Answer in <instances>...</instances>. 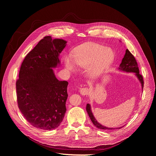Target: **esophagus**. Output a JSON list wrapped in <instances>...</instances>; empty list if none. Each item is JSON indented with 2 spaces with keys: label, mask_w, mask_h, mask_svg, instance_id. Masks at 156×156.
<instances>
[{
  "label": "esophagus",
  "mask_w": 156,
  "mask_h": 156,
  "mask_svg": "<svg viewBox=\"0 0 156 156\" xmlns=\"http://www.w3.org/2000/svg\"><path fill=\"white\" fill-rule=\"evenodd\" d=\"M88 89L87 88H82L80 89V93H81L82 95L85 96L88 94Z\"/></svg>",
  "instance_id": "obj_1"
}]
</instances>
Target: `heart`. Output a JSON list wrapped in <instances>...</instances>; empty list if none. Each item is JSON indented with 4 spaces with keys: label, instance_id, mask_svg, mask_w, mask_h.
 <instances>
[{
    "label": "heart",
    "instance_id": "b5f03b06",
    "mask_svg": "<svg viewBox=\"0 0 156 156\" xmlns=\"http://www.w3.org/2000/svg\"><path fill=\"white\" fill-rule=\"evenodd\" d=\"M73 57L75 63L81 68H88V74L96 79L105 73L112 64L115 58L114 52L110 48L99 44L84 45L75 49ZM66 66L75 71L73 61L69 57L65 60Z\"/></svg>",
    "mask_w": 156,
    "mask_h": 156
}]
</instances>
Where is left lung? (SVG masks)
<instances>
[{
  "instance_id": "8db88e82",
  "label": "left lung",
  "mask_w": 156,
  "mask_h": 156,
  "mask_svg": "<svg viewBox=\"0 0 156 156\" xmlns=\"http://www.w3.org/2000/svg\"><path fill=\"white\" fill-rule=\"evenodd\" d=\"M119 69L123 71V72H126L135 73L136 77H137L138 79L139 80V81L141 84V86H142V88L143 89L144 81H143V75L139 73V67H138V64H137V62H136V60L135 58L134 57V56L130 53V51L127 49L126 51V53L124 55V58H123V59H122V62L120 65ZM86 108H87V111L88 112V116L90 117V119L91 121L92 122L93 124L96 127H97L98 128L101 129H105V130L113 129V128H109V127H105L104 126H102L100 123H98L97 120H96L95 118H94L93 114H92L90 105L88 103L87 105ZM122 127H119V129L122 128ZM116 129H118V128H116Z\"/></svg>"
}]
</instances>
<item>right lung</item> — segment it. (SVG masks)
<instances>
[{
  "label": "right lung",
  "instance_id": "right-lung-1",
  "mask_svg": "<svg viewBox=\"0 0 156 156\" xmlns=\"http://www.w3.org/2000/svg\"><path fill=\"white\" fill-rule=\"evenodd\" d=\"M62 39L48 36L27 55L16 81L17 101L22 115L36 128L58 127L66 111L68 83L58 81L53 69L60 64L59 54L66 45Z\"/></svg>",
  "mask_w": 156,
  "mask_h": 156
}]
</instances>
